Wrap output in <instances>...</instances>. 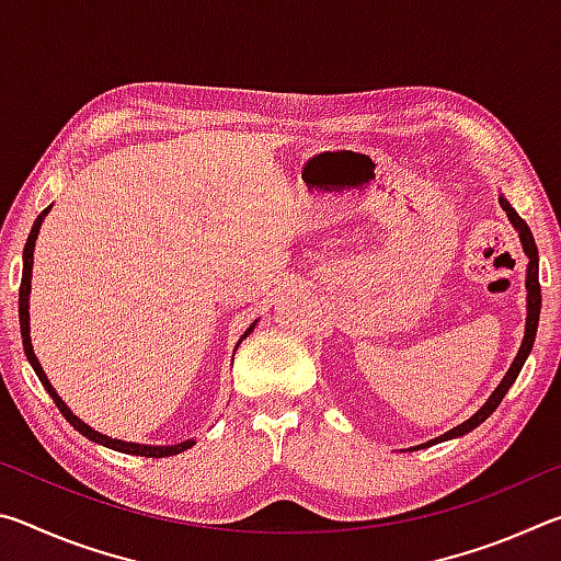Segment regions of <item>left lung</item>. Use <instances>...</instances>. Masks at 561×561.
<instances>
[{"mask_svg": "<svg viewBox=\"0 0 561 561\" xmlns=\"http://www.w3.org/2000/svg\"><path fill=\"white\" fill-rule=\"evenodd\" d=\"M500 205H502V210L507 213L510 222L515 225V230L519 232L522 250H525V254L529 257V264H527V282H525V284H527V324H525V339H522V346H519V351H517L515 360H512L510 371L505 374V378H502L495 391H492V396L488 398L485 405H482L480 411L474 413V415H470L468 421L460 423L458 428L443 433L440 438L417 445V448H428V445H435V443H443V440H450V438H460V435H465V433H470V431L478 428L480 423H485L488 417H490L492 413H495V408L502 403V398H505V393L510 391V386L515 383V378L519 376L522 366H525V360H527V356H529L531 346H535L537 324H539V309H542V289H539V257H537V244H535V237H531V232H529L527 222L522 220V217L515 213V207H512V205L505 201V197H500Z\"/></svg>", "mask_w": 561, "mask_h": 561, "instance_id": "1", "label": "left lung"}]
</instances>
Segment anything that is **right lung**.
Returning <instances> with one entry per match:
<instances>
[{
  "instance_id": "1",
  "label": "right lung",
  "mask_w": 561,
  "mask_h": 561,
  "mask_svg": "<svg viewBox=\"0 0 561 561\" xmlns=\"http://www.w3.org/2000/svg\"><path fill=\"white\" fill-rule=\"evenodd\" d=\"M49 210H51V205L46 207V210H44L39 217H36L32 232H30V237H26V244H24V270H22V287H19V329H22L24 354H26V358H30V364H32L34 371H36V376H39L42 386L46 388V391H49V396L54 398L56 408H59L66 421H69V423L73 425V428L83 435V438L99 443V445H103V448H111V450H118V453H128V455H140V458H170V455H178V453H183V450H187V448H193L195 440H185V443H178V445H140V443H126V440L108 438V435H103V433H99V431L89 428V425L83 423L81 417H76V415L69 411V405H66V403L61 401L59 393L54 391V386L49 383V378H46L44 368H42V364H39V358L34 356L32 336H30V291H32L34 242H36V234H39V227H42V222H44V217H46V213H49ZM252 329H254V324L244 331L242 339H247V334H250Z\"/></svg>"
}]
</instances>
